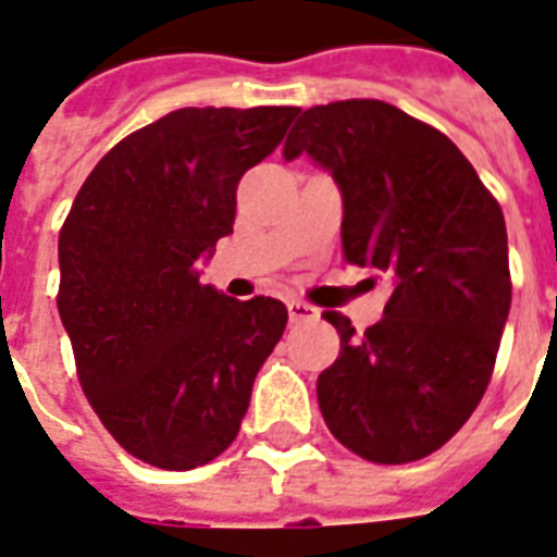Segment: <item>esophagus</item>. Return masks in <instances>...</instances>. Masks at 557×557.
<instances>
[{
    "label": "esophagus",
    "instance_id": "esophagus-1",
    "mask_svg": "<svg viewBox=\"0 0 557 557\" xmlns=\"http://www.w3.org/2000/svg\"><path fill=\"white\" fill-rule=\"evenodd\" d=\"M287 313H290V322H313L319 317V310L308 301H299V299H290L287 301Z\"/></svg>",
    "mask_w": 557,
    "mask_h": 557
}]
</instances>
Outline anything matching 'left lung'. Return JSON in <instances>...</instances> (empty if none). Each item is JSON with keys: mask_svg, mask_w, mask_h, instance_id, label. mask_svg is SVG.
I'll return each instance as SVG.
<instances>
[{"mask_svg": "<svg viewBox=\"0 0 557 557\" xmlns=\"http://www.w3.org/2000/svg\"><path fill=\"white\" fill-rule=\"evenodd\" d=\"M284 159L308 157L343 194V252L389 273L383 319L339 331L319 374L331 433L369 462L438 450L485 395L511 308L506 220L462 150L398 107L351 98L296 113Z\"/></svg>", "mask_w": 557, "mask_h": 557, "instance_id": "obj_1", "label": "left lung"}]
</instances>
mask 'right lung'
Returning <instances> with one entry per match:
<instances>
[{
  "instance_id": "obj_1",
  "label": "right lung",
  "mask_w": 557,
  "mask_h": 557,
  "mask_svg": "<svg viewBox=\"0 0 557 557\" xmlns=\"http://www.w3.org/2000/svg\"><path fill=\"white\" fill-rule=\"evenodd\" d=\"M299 107H185L131 133L60 230L58 310L86 398L127 454L165 471L220 456L287 325L278 299H230L200 264L232 235L240 176Z\"/></svg>"
}]
</instances>
